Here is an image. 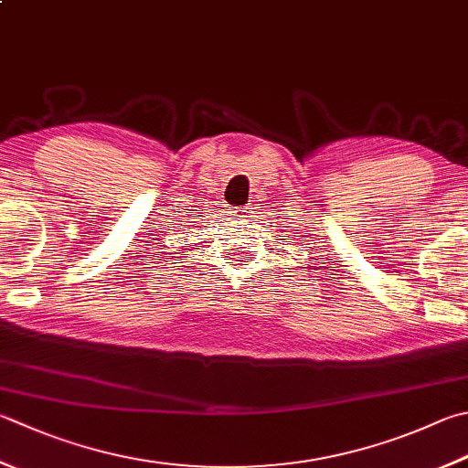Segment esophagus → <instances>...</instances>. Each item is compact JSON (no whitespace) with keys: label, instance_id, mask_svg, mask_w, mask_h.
Listing matches in <instances>:
<instances>
[{"label":"esophagus","instance_id":"34e87169","mask_svg":"<svg viewBox=\"0 0 468 468\" xmlns=\"http://www.w3.org/2000/svg\"><path fill=\"white\" fill-rule=\"evenodd\" d=\"M250 209H252L250 206H249V207H246V206H244V207H236V209L232 211V214H234L238 219H244V218H250V214H252Z\"/></svg>","mask_w":468,"mask_h":468}]
</instances>
